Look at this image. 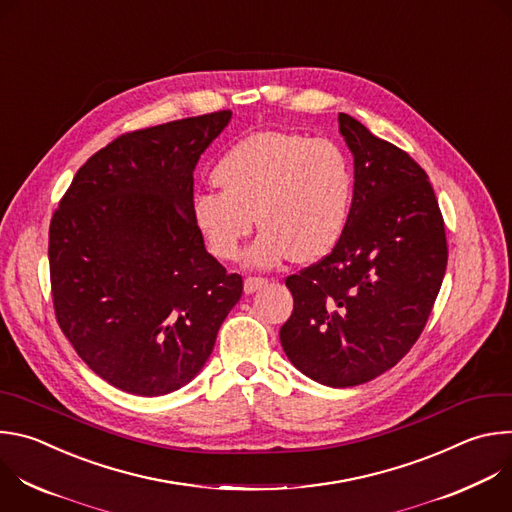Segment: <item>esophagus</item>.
<instances>
[{"label":"esophagus","mask_w":512,"mask_h":512,"mask_svg":"<svg viewBox=\"0 0 512 512\" xmlns=\"http://www.w3.org/2000/svg\"><path fill=\"white\" fill-rule=\"evenodd\" d=\"M265 285H267V279H263V277H247L245 283H243V289H245L247 296H251V294H255L257 289H261Z\"/></svg>","instance_id":"obj_1"}]
</instances>
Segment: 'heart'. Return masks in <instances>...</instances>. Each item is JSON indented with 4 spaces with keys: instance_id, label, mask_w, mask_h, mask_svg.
Listing matches in <instances>:
<instances>
[{
    "instance_id": "obj_1",
    "label": "heart",
    "mask_w": 512,
    "mask_h": 512,
    "mask_svg": "<svg viewBox=\"0 0 512 512\" xmlns=\"http://www.w3.org/2000/svg\"><path fill=\"white\" fill-rule=\"evenodd\" d=\"M221 192L192 198V221L208 251L231 261L257 223L263 227L245 261L271 269L289 255L312 263L340 243L354 196L346 152L330 139L296 131H255L218 160L212 172Z\"/></svg>"
}]
</instances>
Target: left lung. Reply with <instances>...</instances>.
Wrapping results in <instances>:
<instances>
[{"label":"left lung","instance_id":"1","mask_svg":"<svg viewBox=\"0 0 512 512\" xmlns=\"http://www.w3.org/2000/svg\"><path fill=\"white\" fill-rule=\"evenodd\" d=\"M354 158L348 227L322 261L285 279L294 312L279 330L291 364L328 387L383 375L411 350L448 265L444 218L423 168L340 113Z\"/></svg>","mask_w":512,"mask_h":512}]
</instances>
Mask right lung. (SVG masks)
I'll return each mask as SVG.
<instances>
[{
    "mask_svg": "<svg viewBox=\"0 0 512 512\" xmlns=\"http://www.w3.org/2000/svg\"><path fill=\"white\" fill-rule=\"evenodd\" d=\"M233 113L125 133L72 178L50 223L60 330L109 385L158 397L188 385L241 300L243 279L204 247L194 168Z\"/></svg>",
    "mask_w": 512,
    "mask_h": 512,
    "instance_id": "obj_1",
    "label": "right lung"
}]
</instances>
